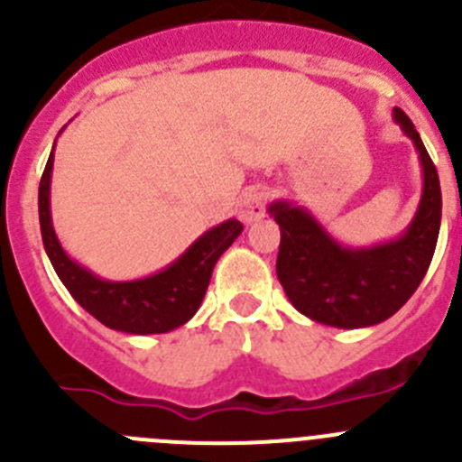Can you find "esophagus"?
<instances>
[{
	"instance_id": "obj_1",
	"label": "esophagus",
	"mask_w": 462,
	"mask_h": 462,
	"mask_svg": "<svg viewBox=\"0 0 462 462\" xmlns=\"http://www.w3.org/2000/svg\"><path fill=\"white\" fill-rule=\"evenodd\" d=\"M267 189L264 186H249L245 193L240 195V220L245 225H254L260 217H264L267 211Z\"/></svg>"
}]
</instances>
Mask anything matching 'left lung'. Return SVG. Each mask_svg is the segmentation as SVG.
<instances>
[{
    "label": "left lung",
    "mask_w": 462,
    "mask_h": 462,
    "mask_svg": "<svg viewBox=\"0 0 462 462\" xmlns=\"http://www.w3.org/2000/svg\"><path fill=\"white\" fill-rule=\"evenodd\" d=\"M393 116L415 143L424 177L413 222L397 240L350 249L332 240L305 208L290 202L269 207L281 226L278 281L291 305L312 321L335 328L386 321L413 296L431 264L442 216L440 180L411 118L397 107Z\"/></svg>",
    "instance_id": "8db88e82"
}]
</instances>
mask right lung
<instances>
[{
    "mask_svg": "<svg viewBox=\"0 0 462 462\" xmlns=\"http://www.w3.org/2000/svg\"><path fill=\"white\" fill-rule=\"evenodd\" d=\"M53 150L40 180L38 211L44 249L62 285L94 319L127 335H159L184 326L207 294L208 281L220 255L242 233V222L226 220L199 236L180 258L159 273L139 281H103L74 263L58 242L51 222Z\"/></svg>",
    "mask_w": 462,
    "mask_h": 462,
    "instance_id": "obj_1",
    "label": "right lung"
}]
</instances>
